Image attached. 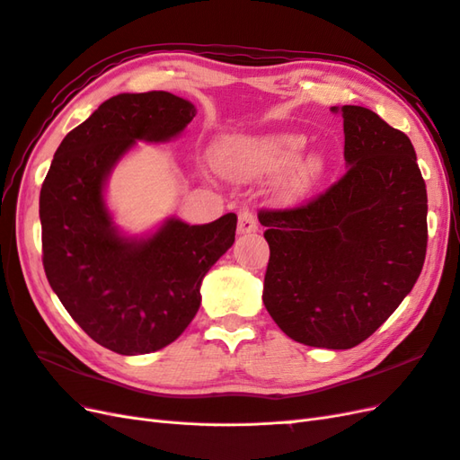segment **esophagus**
I'll list each match as a JSON object with an SVG mask.
<instances>
[{"label": "esophagus", "instance_id": "1", "mask_svg": "<svg viewBox=\"0 0 460 460\" xmlns=\"http://www.w3.org/2000/svg\"><path fill=\"white\" fill-rule=\"evenodd\" d=\"M257 218H255V215L252 213V211H242L240 213V218H238V234H242V235H247V234H253V232H257Z\"/></svg>", "mask_w": 460, "mask_h": 460}]
</instances>
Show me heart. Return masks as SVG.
<instances>
[{
    "label": "heart",
    "mask_w": 460,
    "mask_h": 460,
    "mask_svg": "<svg viewBox=\"0 0 460 460\" xmlns=\"http://www.w3.org/2000/svg\"><path fill=\"white\" fill-rule=\"evenodd\" d=\"M307 137L299 132H270L262 136L234 137L220 149V164L232 172L259 176L282 171L291 164L284 176L282 190L286 196H301L311 190L324 172V159L320 153L303 157Z\"/></svg>",
    "instance_id": "obj_1"
}]
</instances>
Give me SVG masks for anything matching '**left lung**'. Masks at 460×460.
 <instances>
[{"label":"left lung","instance_id":"obj_1","mask_svg":"<svg viewBox=\"0 0 460 460\" xmlns=\"http://www.w3.org/2000/svg\"><path fill=\"white\" fill-rule=\"evenodd\" d=\"M332 111L343 117L347 172L307 205L261 211L270 247L262 303L291 340L351 349L419 280L428 196L407 134L367 107Z\"/></svg>","mask_w":460,"mask_h":460}]
</instances>
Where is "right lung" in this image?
Here are the masks:
<instances>
[{"label": "right lung", "mask_w": 460, "mask_h": 460, "mask_svg": "<svg viewBox=\"0 0 460 460\" xmlns=\"http://www.w3.org/2000/svg\"><path fill=\"white\" fill-rule=\"evenodd\" d=\"M196 107L169 92L119 93L65 136L40 191L44 270L66 313L120 355L172 343L196 316L201 282L234 243L238 217L208 225L169 217L147 235L115 225L105 186L137 142L180 136Z\"/></svg>", "instance_id": "obj_1"}]
</instances>
